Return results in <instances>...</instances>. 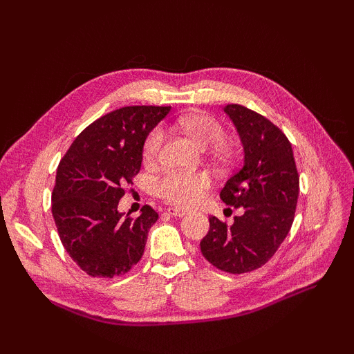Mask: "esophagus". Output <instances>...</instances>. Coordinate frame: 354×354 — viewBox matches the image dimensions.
<instances>
[{
    "instance_id": "34e87169",
    "label": "esophagus",
    "mask_w": 354,
    "mask_h": 354,
    "mask_svg": "<svg viewBox=\"0 0 354 354\" xmlns=\"http://www.w3.org/2000/svg\"><path fill=\"white\" fill-rule=\"evenodd\" d=\"M167 213L173 217H183L187 214V209H181V208H167Z\"/></svg>"
}]
</instances>
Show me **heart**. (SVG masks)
<instances>
[{"label": "heart", "instance_id": "b5f03b06", "mask_svg": "<svg viewBox=\"0 0 354 354\" xmlns=\"http://www.w3.org/2000/svg\"><path fill=\"white\" fill-rule=\"evenodd\" d=\"M176 126L201 149L213 147L221 160H228L231 149L221 142L223 140V127L217 120L202 112H190L178 118ZM164 135L160 129H153L147 133L142 145V161L153 164L162 146ZM209 185V179L205 175H189V173H169L158 184V193L170 204L189 207L196 204Z\"/></svg>", "mask_w": 354, "mask_h": 354}]
</instances>
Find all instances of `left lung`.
<instances>
[{"instance_id": "1", "label": "left lung", "mask_w": 354, "mask_h": 354, "mask_svg": "<svg viewBox=\"0 0 354 354\" xmlns=\"http://www.w3.org/2000/svg\"><path fill=\"white\" fill-rule=\"evenodd\" d=\"M222 109L242 142L243 165L223 185L221 199L243 213L230 227L209 217L201 252L223 272L243 274L269 261L289 234L299 176L290 142L274 123L240 104Z\"/></svg>"}]
</instances>
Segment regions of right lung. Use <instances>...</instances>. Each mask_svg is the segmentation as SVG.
I'll return each instance as SVG.
<instances>
[{
	"mask_svg": "<svg viewBox=\"0 0 354 354\" xmlns=\"http://www.w3.org/2000/svg\"><path fill=\"white\" fill-rule=\"evenodd\" d=\"M170 106H126L95 120L59 162L51 212L59 237L76 265L91 277L126 274L145 252L155 209L124 217L123 187L141 169L147 133Z\"/></svg>",
	"mask_w": 354,
	"mask_h": 354,
	"instance_id": "1",
	"label": "right lung"
}]
</instances>
